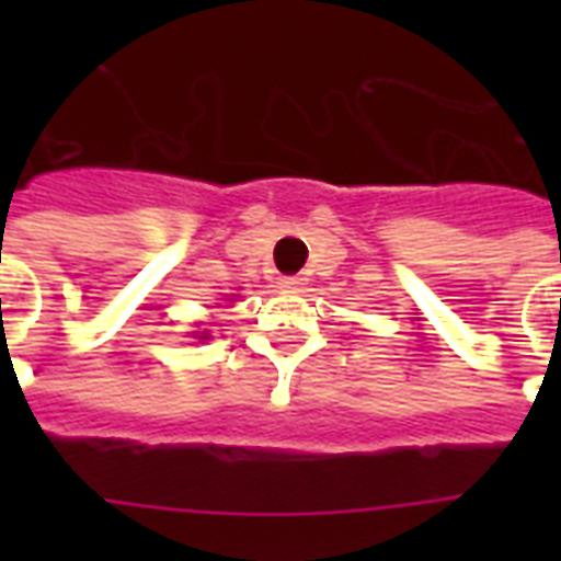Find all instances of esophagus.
Segmentation results:
<instances>
[{"instance_id": "1", "label": "esophagus", "mask_w": 561, "mask_h": 561, "mask_svg": "<svg viewBox=\"0 0 561 561\" xmlns=\"http://www.w3.org/2000/svg\"><path fill=\"white\" fill-rule=\"evenodd\" d=\"M302 285H306V282L299 279V276H282L279 279V288L285 290V294H299V290H302Z\"/></svg>"}]
</instances>
